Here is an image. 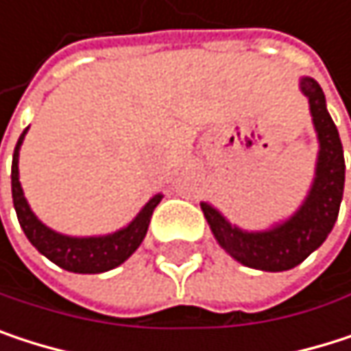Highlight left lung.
Returning a JSON list of instances; mask_svg holds the SVG:
<instances>
[{
	"mask_svg": "<svg viewBox=\"0 0 351 351\" xmlns=\"http://www.w3.org/2000/svg\"><path fill=\"white\" fill-rule=\"evenodd\" d=\"M300 89L308 97L313 122L321 143L317 178L300 210L271 231L243 233L237 227H231L213 206L204 202L200 204L221 247L227 250L237 262L254 269L284 271L296 267L327 239L339 215L346 182V161L339 132L325 108V93L321 86L315 80L304 77L300 82Z\"/></svg>",
	"mask_w": 351,
	"mask_h": 351,
	"instance_id": "obj_1",
	"label": "left lung"
}]
</instances>
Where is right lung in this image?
I'll return each mask as SVG.
<instances>
[{
	"label": "right lung",
	"mask_w": 351,
	"mask_h": 351,
	"mask_svg": "<svg viewBox=\"0 0 351 351\" xmlns=\"http://www.w3.org/2000/svg\"><path fill=\"white\" fill-rule=\"evenodd\" d=\"M28 130V128H26ZM26 130L20 134L18 145L14 149V161H12V198H14V206H16V215L20 221V227L24 229L28 241L43 254L47 256L53 263H57L63 269L75 271V274H99V271H108L116 265L128 260L134 250L143 243L147 229H149V221L151 215L155 210V206L161 202V194L153 196L145 208L136 215V219L122 231L114 233V235H106V237H88V239H77V237H65L59 235L55 231H51L49 227H45L30 210L22 186H20V178H18V151L20 145L24 141Z\"/></svg>",
	"instance_id": "right-lung-1"
}]
</instances>
